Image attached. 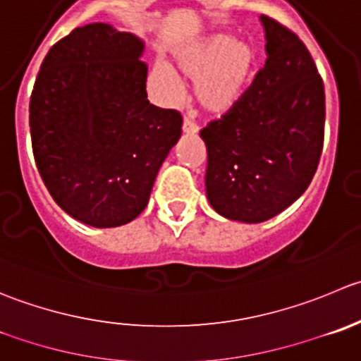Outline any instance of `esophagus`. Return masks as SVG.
Here are the masks:
<instances>
[{"label": "esophagus", "mask_w": 361, "mask_h": 361, "mask_svg": "<svg viewBox=\"0 0 361 361\" xmlns=\"http://www.w3.org/2000/svg\"><path fill=\"white\" fill-rule=\"evenodd\" d=\"M181 130H183V134H187V135H194L195 132H197V125H195L192 120H188V118H185Z\"/></svg>", "instance_id": "esophagus-1"}]
</instances>
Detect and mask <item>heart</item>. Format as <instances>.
<instances>
[{
	"instance_id": "heart-1",
	"label": "heart",
	"mask_w": 361,
	"mask_h": 361,
	"mask_svg": "<svg viewBox=\"0 0 361 361\" xmlns=\"http://www.w3.org/2000/svg\"><path fill=\"white\" fill-rule=\"evenodd\" d=\"M261 54L252 42L229 33H212L188 42L174 54L178 72L194 80V99L206 114L222 118L240 106L254 84ZM153 80L167 99L180 92L178 77L166 63L153 68Z\"/></svg>"
}]
</instances>
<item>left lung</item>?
<instances>
[{
	"label": "left lung",
	"instance_id": "8db88e82",
	"mask_svg": "<svg viewBox=\"0 0 361 361\" xmlns=\"http://www.w3.org/2000/svg\"><path fill=\"white\" fill-rule=\"evenodd\" d=\"M266 65L240 106L201 130L206 195L229 220L257 224L291 206L323 152L324 86L298 35L268 16Z\"/></svg>",
	"mask_w": 361,
	"mask_h": 361
}]
</instances>
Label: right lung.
I'll list each match as a JSON object with an SVG mask.
<instances>
[{
    "label": "right lung",
    "mask_w": 361,
    "mask_h": 361,
    "mask_svg": "<svg viewBox=\"0 0 361 361\" xmlns=\"http://www.w3.org/2000/svg\"><path fill=\"white\" fill-rule=\"evenodd\" d=\"M145 42L106 23L75 27L42 61L30 100L38 173L79 222L118 227L146 208L181 114L148 100Z\"/></svg>",
    "instance_id": "1"
}]
</instances>
